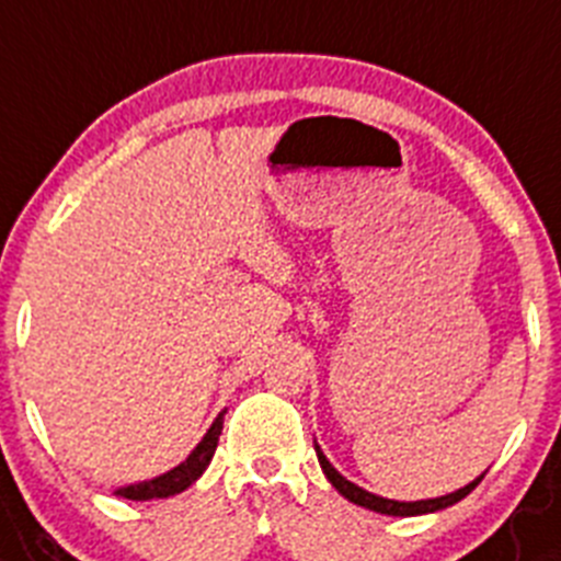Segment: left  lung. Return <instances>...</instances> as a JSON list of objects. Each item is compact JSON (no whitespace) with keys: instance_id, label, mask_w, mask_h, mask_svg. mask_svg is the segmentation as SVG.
Here are the masks:
<instances>
[{"instance_id":"1","label":"left lung","mask_w":561,"mask_h":561,"mask_svg":"<svg viewBox=\"0 0 561 561\" xmlns=\"http://www.w3.org/2000/svg\"><path fill=\"white\" fill-rule=\"evenodd\" d=\"M316 454H318V462H321L323 473H327V479L332 481V486L337 490L343 499H348L352 504L357 506H365V510L370 512H381V515H392V517H412V515H428V512H439L446 510V506H454L457 501H462L465 495L470 493V490H476V484H479L481 479H484V473L479 476L476 481H470V484H465L462 490H457V493H448V495H439V499H426V501H390V499H381V495H374L368 493V490H363V486H357L354 481H348L345 476H340L337 470H334V465L329 462L327 457H323L321 448L316 446Z\"/></svg>"}]
</instances>
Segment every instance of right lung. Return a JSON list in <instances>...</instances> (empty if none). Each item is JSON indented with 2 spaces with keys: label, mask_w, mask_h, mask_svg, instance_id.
<instances>
[{
  "label": "right lung",
  "mask_w": 561,
  "mask_h": 561,
  "mask_svg": "<svg viewBox=\"0 0 561 561\" xmlns=\"http://www.w3.org/2000/svg\"><path fill=\"white\" fill-rule=\"evenodd\" d=\"M221 428H224V412L213 421V426L207 428L202 443L193 448L191 457H187L185 462H180L174 470H169V473L157 476V479L138 481V484H129V486H118L115 495H122V499H129V501H151V499H171V495L187 490V486H191L204 470H207L209 459H213V454H216Z\"/></svg>",
  "instance_id": "right-lung-1"
}]
</instances>
